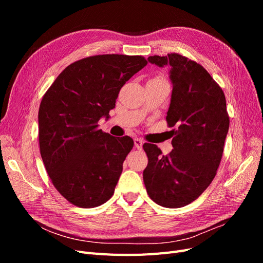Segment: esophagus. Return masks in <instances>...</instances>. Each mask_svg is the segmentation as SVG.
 Returning a JSON list of instances; mask_svg holds the SVG:
<instances>
[{
	"label": "esophagus",
	"mask_w": 263,
	"mask_h": 263,
	"mask_svg": "<svg viewBox=\"0 0 263 263\" xmlns=\"http://www.w3.org/2000/svg\"><path fill=\"white\" fill-rule=\"evenodd\" d=\"M134 142H135V147H136L138 150H141V149H142V145H144V141H142V139H140V138H135V139H134Z\"/></svg>",
	"instance_id": "esophagus-1"
}]
</instances>
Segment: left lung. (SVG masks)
<instances>
[{
    "label": "left lung",
    "instance_id": "left-lung-1",
    "mask_svg": "<svg viewBox=\"0 0 263 263\" xmlns=\"http://www.w3.org/2000/svg\"><path fill=\"white\" fill-rule=\"evenodd\" d=\"M148 61L170 67L172 93L166 122L173 149L162 156L156 145L142 146L147 193L158 205L183 208L195 201L216 176L229 128L225 94L201 65L178 53L151 55Z\"/></svg>",
    "mask_w": 263,
    "mask_h": 263
}]
</instances>
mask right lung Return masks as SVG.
Returning <instances> with one entry per match:
<instances>
[{
  "label": "right lung",
  "instance_id": "right-lung-1",
  "mask_svg": "<svg viewBox=\"0 0 263 263\" xmlns=\"http://www.w3.org/2000/svg\"><path fill=\"white\" fill-rule=\"evenodd\" d=\"M147 65L141 55L101 54L68 66L42 100L39 147L58 192L79 208L100 206L112 197L134 140L98 129L109 118L119 90Z\"/></svg>",
  "mask_w": 263,
  "mask_h": 263
}]
</instances>
